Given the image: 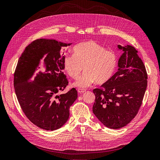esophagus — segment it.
<instances>
[{"label":"esophagus","mask_w":160,"mask_h":160,"mask_svg":"<svg viewBox=\"0 0 160 160\" xmlns=\"http://www.w3.org/2000/svg\"><path fill=\"white\" fill-rule=\"evenodd\" d=\"M85 91H86V90H85V89H81V88H78V93H79V94L83 93V92H85Z\"/></svg>","instance_id":"obj_1"}]
</instances>
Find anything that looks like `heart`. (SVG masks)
I'll return each instance as SVG.
<instances>
[{"label":"heart","mask_w":160,"mask_h":160,"mask_svg":"<svg viewBox=\"0 0 160 160\" xmlns=\"http://www.w3.org/2000/svg\"><path fill=\"white\" fill-rule=\"evenodd\" d=\"M63 68L73 79H78L82 70L85 72L73 85L86 88L96 81L103 84L113 75L118 66V57L113 51L92 41L81 42L73 48V54H66L63 60Z\"/></svg>","instance_id":"b5f03b06"}]
</instances>
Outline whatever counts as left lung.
Instances as JSON below:
<instances>
[{"instance_id": "obj_1", "label": "left lung", "mask_w": 160, "mask_h": 160, "mask_svg": "<svg viewBox=\"0 0 160 160\" xmlns=\"http://www.w3.org/2000/svg\"><path fill=\"white\" fill-rule=\"evenodd\" d=\"M123 53L118 60V71L112 78L95 88L92 112L108 128L126 126L136 116L147 87V73L138 51L131 45L118 44Z\"/></svg>"}]
</instances>
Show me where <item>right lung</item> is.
Here are the masks:
<instances>
[{
	"label": "right lung",
	"mask_w": 160,
	"mask_h": 160,
	"mask_svg": "<svg viewBox=\"0 0 160 160\" xmlns=\"http://www.w3.org/2000/svg\"><path fill=\"white\" fill-rule=\"evenodd\" d=\"M72 44L37 39L25 48L18 60L14 78L16 97L26 117L41 129L54 131L62 127L69 118V107L78 98L74 88L57 94L68 85L60 50Z\"/></svg>",
	"instance_id": "add662e5"
}]
</instances>
